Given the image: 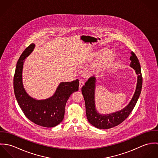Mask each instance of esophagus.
I'll list each match as a JSON object with an SVG mask.
<instances>
[{
	"mask_svg": "<svg viewBox=\"0 0 158 158\" xmlns=\"http://www.w3.org/2000/svg\"><path fill=\"white\" fill-rule=\"evenodd\" d=\"M79 83H80L79 88H80V89H81V88H82V86L85 85V81H84L83 80H80Z\"/></svg>",
	"mask_w": 158,
	"mask_h": 158,
	"instance_id": "1",
	"label": "esophagus"
}]
</instances>
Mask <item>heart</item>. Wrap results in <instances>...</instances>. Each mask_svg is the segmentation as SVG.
<instances>
[{"instance_id":"b5f03b06","label":"heart","mask_w":158,"mask_h":158,"mask_svg":"<svg viewBox=\"0 0 158 158\" xmlns=\"http://www.w3.org/2000/svg\"><path fill=\"white\" fill-rule=\"evenodd\" d=\"M116 55L114 52H109L107 49H103L99 51L98 53L95 54L94 57L96 58H103L102 62L98 64V69H104L107 68L113 64L115 60Z\"/></svg>"}]
</instances>
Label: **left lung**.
Segmentation results:
<instances>
[{
  "instance_id": "obj_1",
  "label": "left lung",
  "mask_w": 158,
  "mask_h": 158,
  "mask_svg": "<svg viewBox=\"0 0 158 158\" xmlns=\"http://www.w3.org/2000/svg\"><path fill=\"white\" fill-rule=\"evenodd\" d=\"M130 66L135 70L137 75V83L135 93L130 103L121 111L107 115H102L97 113L95 107L94 92L95 78L90 77L81 88L83 95L87 118L90 124L99 129H109L118 125L123 122L131 113L135 106L141 92L142 86V76L139 60L134 52H131Z\"/></svg>"
}]
</instances>
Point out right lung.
Masks as SVG:
<instances>
[{
	"label": "right lung",
	"mask_w": 158,
	"mask_h": 158,
	"mask_svg": "<svg viewBox=\"0 0 158 158\" xmlns=\"http://www.w3.org/2000/svg\"><path fill=\"white\" fill-rule=\"evenodd\" d=\"M34 47L33 43L28 46L18 61L13 79L15 94L24 115L30 121L43 127H54L63 121L66 102L73 92L78 90L79 81L61 83L55 94L45 100H36L30 97L23 87L22 72L23 60Z\"/></svg>",
	"instance_id": "obj_1"
}]
</instances>
